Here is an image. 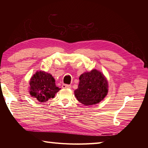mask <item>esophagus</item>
I'll list each match as a JSON object with an SVG mask.
<instances>
[{"mask_svg":"<svg viewBox=\"0 0 148 148\" xmlns=\"http://www.w3.org/2000/svg\"><path fill=\"white\" fill-rule=\"evenodd\" d=\"M62 87L63 88H71V85H70V84H63Z\"/></svg>","mask_w":148,"mask_h":148,"instance_id":"esophagus-1","label":"esophagus"}]
</instances>
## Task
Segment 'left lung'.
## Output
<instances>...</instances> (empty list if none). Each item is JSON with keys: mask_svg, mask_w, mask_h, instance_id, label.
<instances>
[{"mask_svg": "<svg viewBox=\"0 0 148 148\" xmlns=\"http://www.w3.org/2000/svg\"><path fill=\"white\" fill-rule=\"evenodd\" d=\"M108 92V81L101 72L94 69L81 75L79 85L74 94L79 102L91 106L100 102Z\"/></svg>", "mask_w": 148, "mask_h": 148, "instance_id": "1", "label": "left lung"}]
</instances>
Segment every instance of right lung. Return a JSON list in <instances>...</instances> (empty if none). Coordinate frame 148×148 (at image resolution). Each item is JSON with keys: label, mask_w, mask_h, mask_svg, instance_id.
<instances>
[{"label": "right lung", "mask_w": 148, "mask_h": 148, "mask_svg": "<svg viewBox=\"0 0 148 148\" xmlns=\"http://www.w3.org/2000/svg\"><path fill=\"white\" fill-rule=\"evenodd\" d=\"M55 79L51 74L44 71L37 72L30 81V94L40 102L54 98L60 89L55 85Z\"/></svg>", "instance_id": "1"}]
</instances>
